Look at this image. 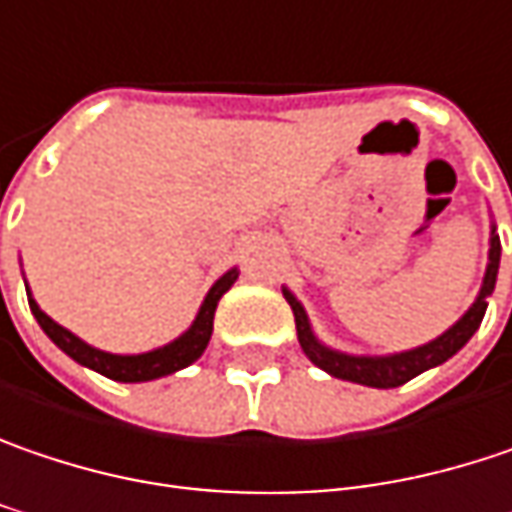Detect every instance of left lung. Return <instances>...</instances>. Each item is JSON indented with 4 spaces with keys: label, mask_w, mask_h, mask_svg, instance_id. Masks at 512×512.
Instances as JSON below:
<instances>
[{
    "label": "left lung",
    "mask_w": 512,
    "mask_h": 512,
    "mask_svg": "<svg viewBox=\"0 0 512 512\" xmlns=\"http://www.w3.org/2000/svg\"><path fill=\"white\" fill-rule=\"evenodd\" d=\"M498 260H501V240H498L496 226H490L487 272H484V284L478 289L472 307L446 333H440L432 342L411 347V350H400V353H388V356H353V353H342V350H333V347H327L324 342H318V336L313 333V327H310L307 310L301 307V301L286 286L284 298L289 301L292 316H295V330H298L301 350L307 353V359L313 365H318L321 371H327V374L336 376V379H347V382H356V385H368V388H400V385H406L408 379H414L417 374H423L429 368L443 365L446 359H452L475 336V330L481 327V318L487 313V301H490V295L496 289Z\"/></svg>",
    "instance_id": "left-lung-1"
}]
</instances>
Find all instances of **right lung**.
<instances>
[{
	"label": "right lung",
	"instance_id": "add662e5",
	"mask_svg": "<svg viewBox=\"0 0 512 512\" xmlns=\"http://www.w3.org/2000/svg\"><path fill=\"white\" fill-rule=\"evenodd\" d=\"M237 266L228 269L226 275L217 281V284L208 289L199 313H196L194 324L173 342H167L165 347H156V350H147V353H106L98 347L86 345L83 339H77L72 330L60 327L51 316H46L40 310V304L31 298V289H28V304H31V313L37 318V324L43 327L48 339L60 347L66 356H72L77 365L83 368H92L106 379H115V382H150V379H159V376L176 374L182 368H188L191 362H196L205 347L211 342V333H214V313H217V304L220 298L226 295L231 284L237 281Z\"/></svg>",
	"mask_w": 512,
	"mask_h": 512
}]
</instances>
